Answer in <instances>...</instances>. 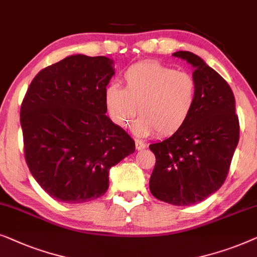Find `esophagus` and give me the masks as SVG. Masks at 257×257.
<instances>
[{"label": "esophagus", "mask_w": 257, "mask_h": 257, "mask_svg": "<svg viewBox=\"0 0 257 257\" xmlns=\"http://www.w3.org/2000/svg\"><path fill=\"white\" fill-rule=\"evenodd\" d=\"M135 147L138 150H142L146 148V143L142 140H135Z\"/></svg>", "instance_id": "esophagus-1"}]
</instances>
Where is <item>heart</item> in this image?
<instances>
[{"label":"heart","mask_w":257,"mask_h":257,"mask_svg":"<svg viewBox=\"0 0 257 257\" xmlns=\"http://www.w3.org/2000/svg\"><path fill=\"white\" fill-rule=\"evenodd\" d=\"M123 80L124 87L112 83L104 91L105 108L116 125L128 126L140 112L138 134L168 136L189 121L197 101L193 75L147 61L129 67Z\"/></svg>","instance_id":"b5f03b06"}]
</instances>
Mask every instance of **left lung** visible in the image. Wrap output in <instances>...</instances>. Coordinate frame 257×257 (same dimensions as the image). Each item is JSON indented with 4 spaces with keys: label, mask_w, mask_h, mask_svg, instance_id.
I'll list each match as a JSON object with an SVG mask.
<instances>
[{
    "label": "left lung",
    "mask_w": 257,
    "mask_h": 257,
    "mask_svg": "<svg viewBox=\"0 0 257 257\" xmlns=\"http://www.w3.org/2000/svg\"><path fill=\"white\" fill-rule=\"evenodd\" d=\"M173 55L194 67L197 101L182 129L149 146L156 157L149 189L163 202L190 206L206 200L227 179L240 123L227 81L190 51Z\"/></svg>",
    "instance_id": "8db88e82"
}]
</instances>
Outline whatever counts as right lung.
I'll return each mask as SVG.
<instances>
[{
    "instance_id": "obj_1",
    "label": "right lung",
    "mask_w": 257,
    "mask_h": 257,
    "mask_svg": "<svg viewBox=\"0 0 257 257\" xmlns=\"http://www.w3.org/2000/svg\"><path fill=\"white\" fill-rule=\"evenodd\" d=\"M114 75L104 56L73 55L34 77L20 121L27 166L55 200L83 203L104 195L109 170L135 152V142L105 115Z\"/></svg>"
}]
</instances>
